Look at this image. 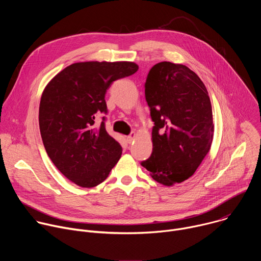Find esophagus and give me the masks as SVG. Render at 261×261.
<instances>
[{
	"label": "esophagus",
	"mask_w": 261,
	"mask_h": 261,
	"mask_svg": "<svg viewBox=\"0 0 261 261\" xmlns=\"http://www.w3.org/2000/svg\"><path fill=\"white\" fill-rule=\"evenodd\" d=\"M136 137V134H135V132H132L130 135H128L127 137H126V139H127V141L129 142V143H131L133 140H134V138Z\"/></svg>",
	"instance_id": "obj_1"
}]
</instances>
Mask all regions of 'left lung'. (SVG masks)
<instances>
[{"mask_svg":"<svg viewBox=\"0 0 261 261\" xmlns=\"http://www.w3.org/2000/svg\"><path fill=\"white\" fill-rule=\"evenodd\" d=\"M144 88L155 126L152 155L141 165L159 184L173 186L192 176L210 152L214 124L208 93L195 72L170 62L156 64Z\"/></svg>","mask_w":261,"mask_h":261,"instance_id":"8db88e82","label":"left lung"}]
</instances>
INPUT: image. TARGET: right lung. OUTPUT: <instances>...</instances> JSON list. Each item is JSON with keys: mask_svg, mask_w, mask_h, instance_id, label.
I'll return each mask as SVG.
<instances>
[{"mask_svg": "<svg viewBox=\"0 0 261 261\" xmlns=\"http://www.w3.org/2000/svg\"><path fill=\"white\" fill-rule=\"evenodd\" d=\"M138 70L133 62L74 63L45 87L39 106V127L46 153L56 167L83 188L106 179L122 155L121 144L104 125L105 94L115 81Z\"/></svg>", "mask_w": 261, "mask_h": 261, "instance_id": "right-lung-1", "label": "right lung"}]
</instances>
